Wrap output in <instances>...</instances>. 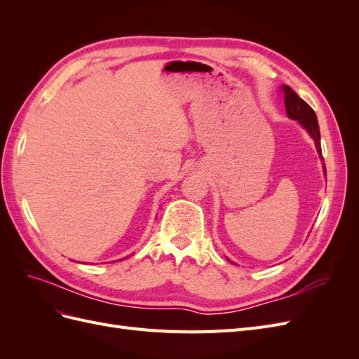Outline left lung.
Here are the masks:
<instances>
[{
  "instance_id": "1",
  "label": "left lung",
  "mask_w": 359,
  "mask_h": 359,
  "mask_svg": "<svg viewBox=\"0 0 359 359\" xmlns=\"http://www.w3.org/2000/svg\"><path fill=\"white\" fill-rule=\"evenodd\" d=\"M281 90H283V94H285V106H286L287 116L290 119L298 121V124L311 136L314 145H316L319 157L320 160H323L322 148H320V130H319L316 114H314V111L306 102L299 99V95L293 91L289 85H283L281 86ZM323 173L327 175L325 165H323Z\"/></svg>"
}]
</instances>
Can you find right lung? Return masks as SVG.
I'll return each mask as SVG.
<instances>
[{
	"label": "right lung",
	"mask_w": 359,
	"mask_h": 359,
	"mask_svg": "<svg viewBox=\"0 0 359 359\" xmlns=\"http://www.w3.org/2000/svg\"><path fill=\"white\" fill-rule=\"evenodd\" d=\"M124 259H126V257H124ZM119 260H123V259H119Z\"/></svg>",
	"instance_id": "1"
}]
</instances>
